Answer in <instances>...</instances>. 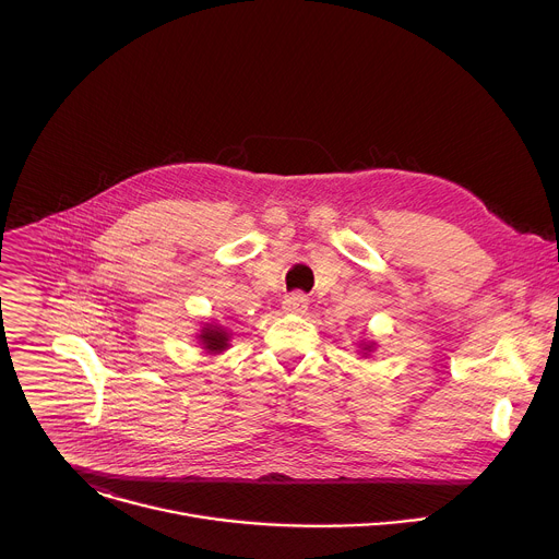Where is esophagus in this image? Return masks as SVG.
Here are the masks:
<instances>
[{"instance_id": "esophagus-1", "label": "esophagus", "mask_w": 559, "mask_h": 559, "mask_svg": "<svg viewBox=\"0 0 559 559\" xmlns=\"http://www.w3.org/2000/svg\"><path fill=\"white\" fill-rule=\"evenodd\" d=\"M307 302H309V300H307V296H305V294L294 292V294L285 296V300H283V309H285L287 313H305Z\"/></svg>"}]
</instances>
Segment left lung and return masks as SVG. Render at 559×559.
Masks as SVG:
<instances>
[{"label":"left lung","instance_id":"left-lung-1","mask_svg":"<svg viewBox=\"0 0 559 559\" xmlns=\"http://www.w3.org/2000/svg\"><path fill=\"white\" fill-rule=\"evenodd\" d=\"M371 349H373V343H369V345L362 347V352H371Z\"/></svg>","mask_w":559,"mask_h":559}]
</instances>
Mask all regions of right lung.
<instances>
[{
	"instance_id": "obj_1",
	"label": "right lung",
	"mask_w": 559,
	"mask_h": 559,
	"mask_svg": "<svg viewBox=\"0 0 559 559\" xmlns=\"http://www.w3.org/2000/svg\"><path fill=\"white\" fill-rule=\"evenodd\" d=\"M199 338V343L203 345V349L207 352V354H221V352H225L227 349V341H229V334L223 330V328H218V325H205L203 330H201V334L197 336Z\"/></svg>"
}]
</instances>
